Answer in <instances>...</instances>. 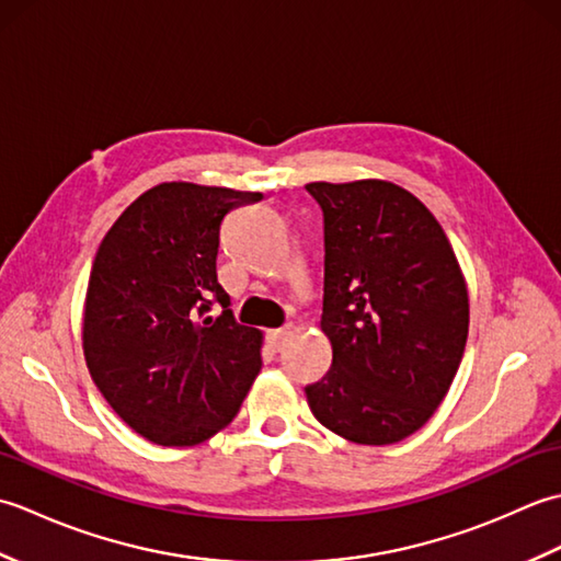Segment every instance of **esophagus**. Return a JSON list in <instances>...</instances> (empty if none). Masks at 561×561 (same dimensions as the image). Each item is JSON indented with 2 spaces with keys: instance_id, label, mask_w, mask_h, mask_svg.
<instances>
[{
  "instance_id": "obj_1",
  "label": "esophagus",
  "mask_w": 561,
  "mask_h": 561,
  "mask_svg": "<svg viewBox=\"0 0 561 561\" xmlns=\"http://www.w3.org/2000/svg\"><path fill=\"white\" fill-rule=\"evenodd\" d=\"M287 337H289V328H277V330H270L267 332V347L272 352H282L284 344H287Z\"/></svg>"
}]
</instances>
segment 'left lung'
<instances>
[{
  "label": "left lung",
  "instance_id": "obj_1",
  "mask_svg": "<svg viewBox=\"0 0 561 561\" xmlns=\"http://www.w3.org/2000/svg\"><path fill=\"white\" fill-rule=\"evenodd\" d=\"M323 211L320 328L330 371L306 398L354 444L408 438L436 412L468 342V287L448 238L420 199L386 181L308 183Z\"/></svg>",
  "mask_w": 561,
  "mask_h": 561
}]
</instances>
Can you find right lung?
Returning a JSON list of instances; mask_svg holds the SVG:
<instances>
[{
	"instance_id": "right-lung-1",
	"label": "right lung",
	"mask_w": 561,
	"mask_h": 561,
	"mask_svg": "<svg viewBox=\"0 0 561 561\" xmlns=\"http://www.w3.org/2000/svg\"><path fill=\"white\" fill-rule=\"evenodd\" d=\"M257 199L161 183L121 214L93 260L83 356L111 408L153 444L195 446L221 432L260 371L262 332L238 323L217 279L224 217Z\"/></svg>"
}]
</instances>
